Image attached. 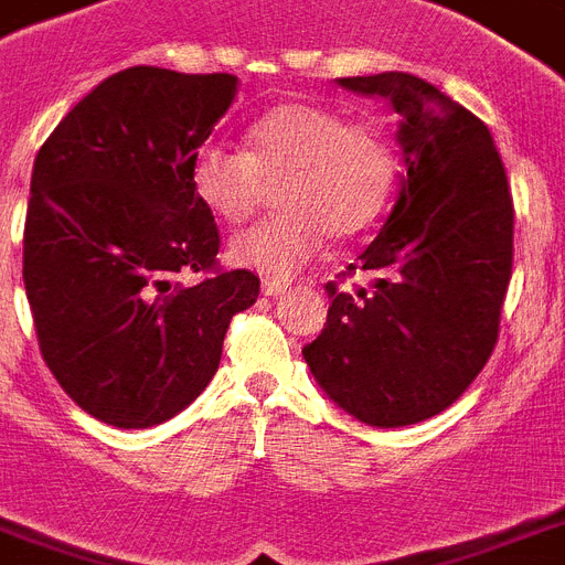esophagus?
I'll use <instances>...</instances> for the list:
<instances>
[{
  "label": "esophagus",
  "mask_w": 565,
  "mask_h": 565,
  "mask_svg": "<svg viewBox=\"0 0 565 565\" xmlns=\"http://www.w3.org/2000/svg\"><path fill=\"white\" fill-rule=\"evenodd\" d=\"M260 290H264V296L278 298V296H284V292H287V284L275 281V278H264V284H260Z\"/></svg>",
  "instance_id": "obj_1"
}]
</instances>
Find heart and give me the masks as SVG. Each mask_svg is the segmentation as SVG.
<instances>
[{"instance_id": "1", "label": "heart", "mask_w": 565, "mask_h": 565, "mask_svg": "<svg viewBox=\"0 0 565 565\" xmlns=\"http://www.w3.org/2000/svg\"><path fill=\"white\" fill-rule=\"evenodd\" d=\"M399 172L385 126L348 120L312 99H287L246 129L244 151L201 146L189 166L194 201L226 226L258 210L275 189L278 215L249 226L230 244L238 267L290 278L327 238L348 241L371 230L391 201Z\"/></svg>"}]
</instances>
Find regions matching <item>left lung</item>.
I'll return each mask as SVG.
<instances>
[{"instance_id": "8db88e82", "label": "left lung", "mask_w": 565, "mask_h": 565, "mask_svg": "<svg viewBox=\"0 0 565 565\" xmlns=\"http://www.w3.org/2000/svg\"><path fill=\"white\" fill-rule=\"evenodd\" d=\"M341 88L399 114L402 189L373 244L324 287L327 324L301 353L321 391L373 428H405L466 393L500 333L514 206L494 137L436 85L385 71Z\"/></svg>"}]
</instances>
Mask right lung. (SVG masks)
<instances>
[{
  "instance_id": "add662e5",
  "label": "right lung",
  "mask_w": 565,
  "mask_h": 565,
  "mask_svg": "<svg viewBox=\"0 0 565 565\" xmlns=\"http://www.w3.org/2000/svg\"><path fill=\"white\" fill-rule=\"evenodd\" d=\"M235 94L232 74L117 71L33 160L22 278L42 359L114 428L192 405L232 316L258 298V275L215 269V217L189 189L194 151Z\"/></svg>"
}]
</instances>
